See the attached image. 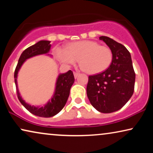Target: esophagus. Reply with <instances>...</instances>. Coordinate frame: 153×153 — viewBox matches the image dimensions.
<instances>
[{
	"label": "esophagus",
	"mask_w": 153,
	"mask_h": 153,
	"mask_svg": "<svg viewBox=\"0 0 153 153\" xmlns=\"http://www.w3.org/2000/svg\"><path fill=\"white\" fill-rule=\"evenodd\" d=\"M79 73L78 72H74V78L75 79H76L77 78V76H79Z\"/></svg>",
	"instance_id": "obj_1"
}]
</instances>
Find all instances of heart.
<instances>
[{"instance_id": "heart-1", "label": "heart", "mask_w": 153, "mask_h": 153, "mask_svg": "<svg viewBox=\"0 0 153 153\" xmlns=\"http://www.w3.org/2000/svg\"><path fill=\"white\" fill-rule=\"evenodd\" d=\"M55 54L59 61L68 65H72L79 60L81 68L91 74L104 72L110 66L113 59L109 48L92 40L76 42L67 48L58 47Z\"/></svg>"}]
</instances>
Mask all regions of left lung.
I'll use <instances>...</instances> for the list:
<instances>
[{
	"mask_svg": "<svg viewBox=\"0 0 153 153\" xmlns=\"http://www.w3.org/2000/svg\"><path fill=\"white\" fill-rule=\"evenodd\" d=\"M100 39L111 50L112 62L103 72L89 76L86 92L96 110L109 114L120 109L132 96L135 73L130 53L125 46L106 36Z\"/></svg>",
	"mask_w": 153,
	"mask_h": 153,
	"instance_id": "obj_1",
	"label": "left lung"
}]
</instances>
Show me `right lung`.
Segmentation results:
<instances>
[{
  "instance_id": "right-lung-1",
  "label": "right lung",
  "mask_w": 153,
  "mask_h": 153,
  "mask_svg": "<svg viewBox=\"0 0 153 153\" xmlns=\"http://www.w3.org/2000/svg\"><path fill=\"white\" fill-rule=\"evenodd\" d=\"M50 42L51 41L49 40H40L25 49L21 54L17 65L15 69V72H14V82H15L19 100L22 105L31 114L37 116L43 117V118H49V117L54 116L63 108L70 95L71 87L74 82L73 72L71 70H69L65 73L59 74L56 79L55 90H54L52 97L43 106L31 105L27 103L23 99L18 88L17 76L21 68L26 60L34 56L43 55V54H46L47 56L51 57V55L48 54L51 47Z\"/></svg>"
}]
</instances>
